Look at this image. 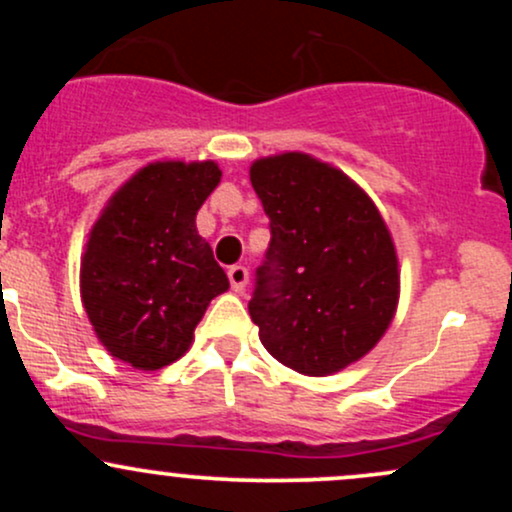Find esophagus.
I'll return each mask as SVG.
<instances>
[{"instance_id": "esophagus-1", "label": "esophagus", "mask_w": 512, "mask_h": 512, "mask_svg": "<svg viewBox=\"0 0 512 512\" xmlns=\"http://www.w3.org/2000/svg\"><path fill=\"white\" fill-rule=\"evenodd\" d=\"M228 279H231V286H233V291H245V286H248V281H250V274H248V269L243 267V264H233L231 269H228Z\"/></svg>"}]
</instances>
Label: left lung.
I'll use <instances>...</instances> for the list:
<instances>
[{
    "instance_id": "left-lung-1",
    "label": "left lung",
    "mask_w": 512,
    "mask_h": 512,
    "mask_svg": "<svg viewBox=\"0 0 512 512\" xmlns=\"http://www.w3.org/2000/svg\"><path fill=\"white\" fill-rule=\"evenodd\" d=\"M250 182L272 228L248 305L260 342L296 373H339L397 313L390 228L349 175L301 151L257 158Z\"/></svg>"
}]
</instances>
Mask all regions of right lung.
<instances>
[{"label":"right lung","instance_id":"obj_1","mask_svg":"<svg viewBox=\"0 0 512 512\" xmlns=\"http://www.w3.org/2000/svg\"><path fill=\"white\" fill-rule=\"evenodd\" d=\"M214 161H156L129 178L93 223L81 255V303L117 361L158 370L190 349L228 276L197 233L216 185Z\"/></svg>","mask_w":512,"mask_h":512}]
</instances>
